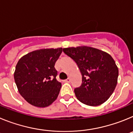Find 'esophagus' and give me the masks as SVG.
Returning <instances> with one entry per match:
<instances>
[{
	"label": "esophagus",
	"instance_id": "obj_1",
	"mask_svg": "<svg viewBox=\"0 0 133 133\" xmlns=\"http://www.w3.org/2000/svg\"><path fill=\"white\" fill-rule=\"evenodd\" d=\"M64 82H65V83H70V78H68L67 79H66L65 81H64Z\"/></svg>",
	"mask_w": 133,
	"mask_h": 133
}]
</instances>
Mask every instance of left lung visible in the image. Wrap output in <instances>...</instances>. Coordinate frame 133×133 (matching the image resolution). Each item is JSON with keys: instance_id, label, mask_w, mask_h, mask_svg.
<instances>
[{"instance_id": "left-lung-1", "label": "left lung", "mask_w": 133, "mask_h": 133, "mask_svg": "<svg viewBox=\"0 0 133 133\" xmlns=\"http://www.w3.org/2000/svg\"><path fill=\"white\" fill-rule=\"evenodd\" d=\"M63 51L75 61L83 76L82 85L75 89L77 99L92 107L106 102L118 81V69L112 56L88 46L64 48Z\"/></svg>"}]
</instances>
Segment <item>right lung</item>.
<instances>
[{
  "instance_id": "obj_1",
  "label": "right lung",
  "mask_w": 133,
  "mask_h": 133,
  "mask_svg": "<svg viewBox=\"0 0 133 133\" xmlns=\"http://www.w3.org/2000/svg\"><path fill=\"white\" fill-rule=\"evenodd\" d=\"M62 52L63 48L38 49L18 61L14 78L20 95L29 104L44 108L57 98L61 83L56 78L55 64Z\"/></svg>"
}]
</instances>
